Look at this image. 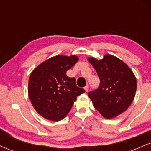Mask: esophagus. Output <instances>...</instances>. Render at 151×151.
<instances>
[{"mask_svg": "<svg viewBox=\"0 0 151 151\" xmlns=\"http://www.w3.org/2000/svg\"><path fill=\"white\" fill-rule=\"evenodd\" d=\"M84 89H85V91H86V92H87L88 91H89V86L88 85H86L85 87H84Z\"/></svg>", "mask_w": 151, "mask_h": 151, "instance_id": "34e87169", "label": "esophagus"}]
</instances>
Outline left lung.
Instances as JSON below:
<instances>
[{
  "instance_id": "obj_1",
  "label": "left lung",
  "mask_w": 151,
  "mask_h": 151,
  "mask_svg": "<svg viewBox=\"0 0 151 151\" xmlns=\"http://www.w3.org/2000/svg\"><path fill=\"white\" fill-rule=\"evenodd\" d=\"M97 72L100 84L88 96L94 108L106 119H112L127 110L136 93L137 81L125 62L111 55L102 60L88 59Z\"/></svg>"
}]
</instances>
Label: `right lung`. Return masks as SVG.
Segmentation results:
<instances>
[{
  "label": "right lung",
  "mask_w": 151,
  "mask_h": 151,
  "mask_svg": "<svg viewBox=\"0 0 151 151\" xmlns=\"http://www.w3.org/2000/svg\"><path fill=\"white\" fill-rule=\"evenodd\" d=\"M79 60L76 55H57L31 72L28 95L36 111L50 121H58L70 112L77 97L85 90L77 87L75 78L66 72Z\"/></svg>",
  "instance_id": "add662e5"
}]
</instances>
